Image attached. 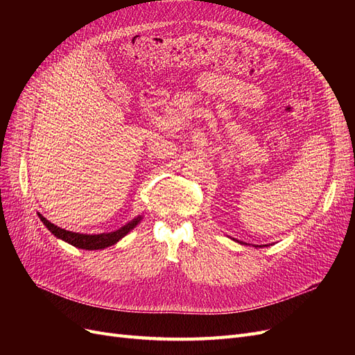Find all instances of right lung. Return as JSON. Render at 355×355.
<instances>
[{
	"label": "right lung",
	"instance_id": "add662e5",
	"mask_svg": "<svg viewBox=\"0 0 355 355\" xmlns=\"http://www.w3.org/2000/svg\"><path fill=\"white\" fill-rule=\"evenodd\" d=\"M38 216L42 220V223H44L49 228V231L51 234H55L58 239L67 241L75 247H78V249H85V250H99V249H105V247H110V245L115 244L118 240H121L127 232H130L139 223V220H141V218H135L133 220L127 222L124 227H121L120 230H116L114 232L90 235V234H78V232L62 230V228L56 227V225L49 222L44 216H41L40 213H38Z\"/></svg>",
	"mask_w": 355,
	"mask_h": 355
}]
</instances>
